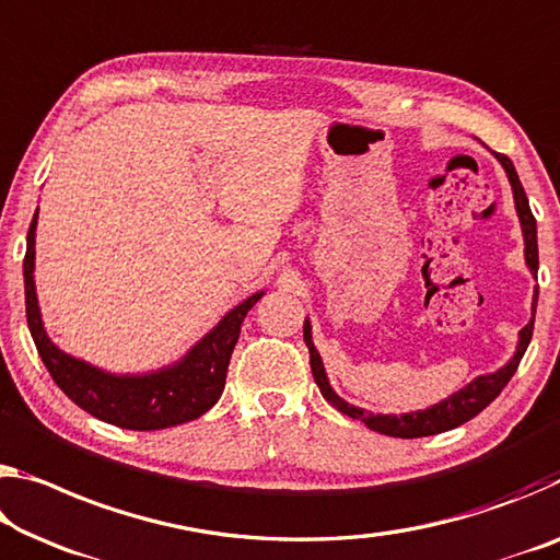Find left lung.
Returning <instances> with one entry per match:
<instances>
[{
    "instance_id": "8db88e82",
    "label": "left lung",
    "mask_w": 560,
    "mask_h": 560,
    "mask_svg": "<svg viewBox=\"0 0 560 560\" xmlns=\"http://www.w3.org/2000/svg\"><path fill=\"white\" fill-rule=\"evenodd\" d=\"M499 162L503 164L505 174H509V182L513 186V199H516V211H518L521 229H523V242H526V264H528V269L534 271V277H536V271H538V238H536L534 211H530V207H528V197H526V191H523V186L518 182V174H516V168H513L511 159L499 154ZM536 301H538V291H536V299H534V312H536ZM530 336H534V318H530V322L521 328V341H518L516 357H513L509 363H505L501 371H495V374L478 376L466 388H460L458 394L448 396L446 401H441L436 406L425 408V411H413V413H404V416H381V413L363 411V408H359V406L346 404L341 396L334 394V388L328 386V378H326L322 357H318V351L314 349L312 324H308V322L304 324V341L308 346V361H312V374H314L316 386L322 388V394H324L326 401L331 404L334 408H339L341 413L351 416V419L363 421L371 431L386 433V436H396V439L433 436V433H443V431H448V429H456V425H460V423L471 421L474 416L481 413L483 408L503 392V386L509 384L513 374H516V369H518V363L523 359V353H526L528 343H530Z\"/></svg>"
}]
</instances>
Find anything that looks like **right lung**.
<instances>
[{"mask_svg": "<svg viewBox=\"0 0 560 560\" xmlns=\"http://www.w3.org/2000/svg\"><path fill=\"white\" fill-rule=\"evenodd\" d=\"M34 214L30 232H26L24 254V301H26V324H30L34 346H37L44 366L55 378V384L72 401L84 408L86 413L96 416L119 429L131 431H156L168 425L199 419L219 401L226 384V369L232 359L238 331L246 314L261 299V294L248 296L244 304L232 308L221 318L214 331L186 353L172 369L156 371L149 376H112L104 371L89 366V363L67 357L49 341L42 326L37 291H34Z\"/></svg>", "mask_w": 560, "mask_h": 560, "instance_id": "add662e5", "label": "right lung"}]
</instances>
